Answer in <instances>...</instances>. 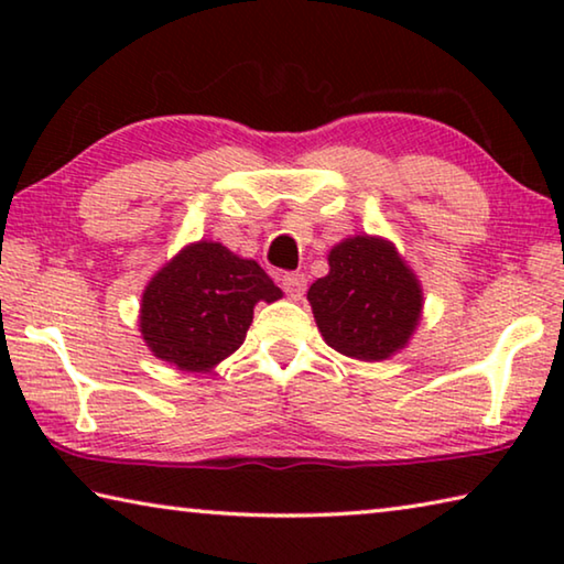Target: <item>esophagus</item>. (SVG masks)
I'll return each instance as SVG.
<instances>
[{
	"instance_id": "esophagus-1",
	"label": "esophagus",
	"mask_w": 564,
	"mask_h": 564,
	"mask_svg": "<svg viewBox=\"0 0 564 564\" xmlns=\"http://www.w3.org/2000/svg\"><path fill=\"white\" fill-rule=\"evenodd\" d=\"M281 285L285 295H291L293 301H299L305 291V275L303 273H285L281 279Z\"/></svg>"
}]
</instances>
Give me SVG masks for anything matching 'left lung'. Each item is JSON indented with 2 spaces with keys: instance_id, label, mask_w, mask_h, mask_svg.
Segmentation results:
<instances>
[{
  "instance_id": "8db88e82",
  "label": "left lung",
  "mask_w": 564,
  "mask_h": 564,
  "mask_svg": "<svg viewBox=\"0 0 564 564\" xmlns=\"http://www.w3.org/2000/svg\"><path fill=\"white\" fill-rule=\"evenodd\" d=\"M330 273L311 285L313 316L330 348L360 360H383L405 348L423 293L395 248L356 236L333 248Z\"/></svg>"
}]
</instances>
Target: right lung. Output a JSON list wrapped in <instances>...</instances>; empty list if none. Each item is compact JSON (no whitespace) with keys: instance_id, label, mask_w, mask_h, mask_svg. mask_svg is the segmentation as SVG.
Wrapping results in <instances>:
<instances>
[{"instance_id":"add662e5","label":"right lung","mask_w":564,"mask_h":564,"mask_svg":"<svg viewBox=\"0 0 564 564\" xmlns=\"http://www.w3.org/2000/svg\"><path fill=\"white\" fill-rule=\"evenodd\" d=\"M281 299L256 261L198 241L166 263L141 299V336L156 358L181 370H208L241 346L253 305Z\"/></svg>"}]
</instances>
